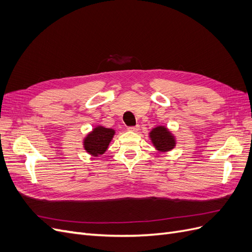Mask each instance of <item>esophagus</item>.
Returning <instances> with one entry per match:
<instances>
[{
    "label": "esophagus",
    "mask_w": 252,
    "mask_h": 252,
    "mask_svg": "<svg viewBox=\"0 0 252 252\" xmlns=\"http://www.w3.org/2000/svg\"><path fill=\"white\" fill-rule=\"evenodd\" d=\"M129 131H133V132H138L139 129H140V126L136 125V126H133V127H128L127 128Z\"/></svg>",
    "instance_id": "34e87169"
}]
</instances>
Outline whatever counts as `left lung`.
I'll list each match as a JSON object with an SVG mask.
<instances>
[{
  "label": "left lung",
  "mask_w": 252,
  "mask_h": 252,
  "mask_svg": "<svg viewBox=\"0 0 252 252\" xmlns=\"http://www.w3.org/2000/svg\"><path fill=\"white\" fill-rule=\"evenodd\" d=\"M151 144L159 152L171 151L177 145V138L168 128L163 125L152 128L149 134Z\"/></svg>",
  "instance_id": "1"
}]
</instances>
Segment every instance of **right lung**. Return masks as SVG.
Here are the masks:
<instances>
[{
  "mask_svg": "<svg viewBox=\"0 0 252 252\" xmlns=\"http://www.w3.org/2000/svg\"><path fill=\"white\" fill-rule=\"evenodd\" d=\"M114 134H116L114 129L96 125L83 138V148L91 157H101L108 149Z\"/></svg>",
  "mask_w": 252,
  "mask_h": 252,
  "instance_id": "right-lung-1",
  "label": "right lung"
}]
</instances>
